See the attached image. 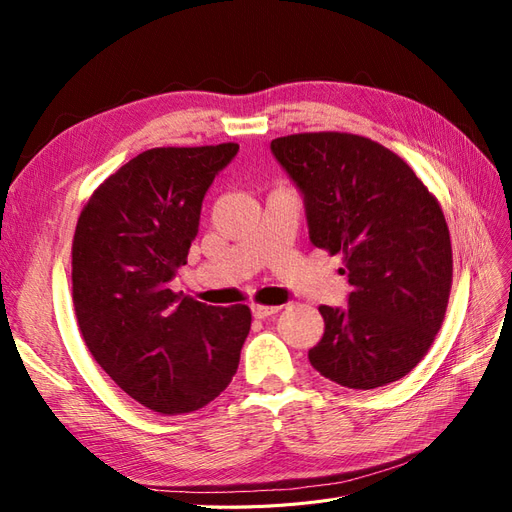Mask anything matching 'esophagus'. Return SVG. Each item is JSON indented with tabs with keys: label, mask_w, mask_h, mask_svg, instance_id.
Instances as JSON below:
<instances>
[{
	"label": "esophagus",
	"mask_w": 512,
	"mask_h": 512,
	"mask_svg": "<svg viewBox=\"0 0 512 512\" xmlns=\"http://www.w3.org/2000/svg\"><path fill=\"white\" fill-rule=\"evenodd\" d=\"M280 309H282V307H277V305H252V314H254V318H258V320H265V318H269V316L280 312Z\"/></svg>",
	"instance_id": "1"
}]
</instances>
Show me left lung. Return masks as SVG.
<instances>
[{"instance_id":"obj_1","label":"left lung","mask_w":512,"mask_h":512,"mask_svg":"<svg viewBox=\"0 0 512 512\" xmlns=\"http://www.w3.org/2000/svg\"><path fill=\"white\" fill-rule=\"evenodd\" d=\"M271 153L303 196L309 241L342 254L348 307L320 305L307 352L324 378L378 389L416 367L440 331L453 252L438 200L393 151L342 132L292 134Z\"/></svg>"}]
</instances>
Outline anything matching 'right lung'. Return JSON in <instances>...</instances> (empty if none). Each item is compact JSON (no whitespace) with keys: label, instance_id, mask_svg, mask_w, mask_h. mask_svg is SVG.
I'll return each instance as SVG.
<instances>
[{"label":"right lung","instance_id":"obj_1","mask_svg":"<svg viewBox=\"0 0 512 512\" xmlns=\"http://www.w3.org/2000/svg\"><path fill=\"white\" fill-rule=\"evenodd\" d=\"M239 145L158 147L123 164L89 198L72 243V299L98 365L160 414L207 406L237 374L247 305L175 294L200 209Z\"/></svg>","mask_w":512,"mask_h":512}]
</instances>
